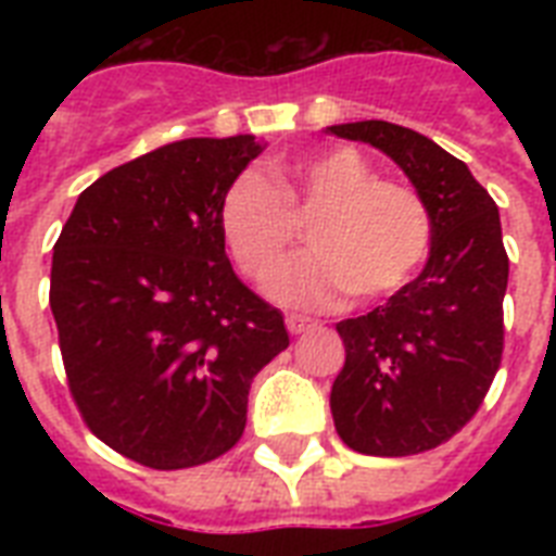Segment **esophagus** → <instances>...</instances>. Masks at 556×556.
<instances>
[{"label": "esophagus", "mask_w": 556, "mask_h": 556, "mask_svg": "<svg viewBox=\"0 0 556 556\" xmlns=\"http://www.w3.org/2000/svg\"><path fill=\"white\" fill-rule=\"evenodd\" d=\"M286 326H288V331H291V334H303V331L312 329L314 323L308 320V317H300V314H288Z\"/></svg>", "instance_id": "esophagus-1"}]
</instances>
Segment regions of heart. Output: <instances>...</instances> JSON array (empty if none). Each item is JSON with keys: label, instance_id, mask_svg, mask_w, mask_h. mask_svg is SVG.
Masks as SVG:
<instances>
[{"label": "heart", "instance_id": "b5f03b06", "mask_svg": "<svg viewBox=\"0 0 556 556\" xmlns=\"http://www.w3.org/2000/svg\"><path fill=\"white\" fill-rule=\"evenodd\" d=\"M308 225L314 251L270 277V294L291 305L326 308L352 291L380 300L401 291L427 260L432 213L421 192L378 178L349 147L270 167L244 169L218 201V227L236 268L265 279Z\"/></svg>", "mask_w": 556, "mask_h": 556}]
</instances>
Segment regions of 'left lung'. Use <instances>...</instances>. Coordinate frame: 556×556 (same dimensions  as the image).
Instances as JSON below:
<instances>
[{
    "label": "left lung",
    "instance_id": "left-lung-1",
    "mask_svg": "<svg viewBox=\"0 0 556 556\" xmlns=\"http://www.w3.org/2000/svg\"><path fill=\"white\" fill-rule=\"evenodd\" d=\"M329 132L387 152L432 213L421 274L364 317L338 323L346 364L331 387L346 447L415 456L453 439L500 371L508 288L500 210L465 161L415 129L357 121Z\"/></svg>",
    "mask_w": 556,
    "mask_h": 556
}]
</instances>
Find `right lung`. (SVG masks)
<instances>
[{"mask_svg": "<svg viewBox=\"0 0 556 556\" xmlns=\"http://www.w3.org/2000/svg\"><path fill=\"white\" fill-rule=\"evenodd\" d=\"M260 150L253 135L187 138L121 164L80 192L54 244L68 392L103 444L152 470L225 456L256 371L288 349L218 227L222 192Z\"/></svg>", "mask_w": 556, "mask_h": 556, "instance_id": "1", "label": "right lung"}]
</instances>
